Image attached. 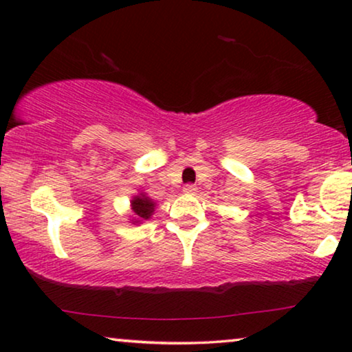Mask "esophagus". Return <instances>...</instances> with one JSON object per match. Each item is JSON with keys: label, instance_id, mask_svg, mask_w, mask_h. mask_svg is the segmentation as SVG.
<instances>
[{"label": "esophagus", "instance_id": "1", "mask_svg": "<svg viewBox=\"0 0 352 352\" xmlns=\"http://www.w3.org/2000/svg\"><path fill=\"white\" fill-rule=\"evenodd\" d=\"M182 190H184L186 194H195L197 186L195 184H186L184 187H182Z\"/></svg>", "mask_w": 352, "mask_h": 352}]
</instances>
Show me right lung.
<instances>
[{"label": "right lung", "instance_id": "add662e5", "mask_svg": "<svg viewBox=\"0 0 352 352\" xmlns=\"http://www.w3.org/2000/svg\"><path fill=\"white\" fill-rule=\"evenodd\" d=\"M131 211L134 214V218L131 219L133 224H139L141 221H146L153 214V211H155V201L151 197H147V194L141 192V194L133 197Z\"/></svg>", "mask_w": 352, "mask_h": 352}]
</instances>
